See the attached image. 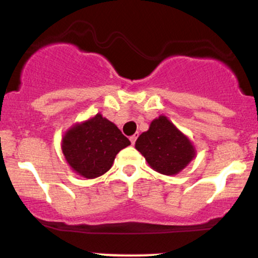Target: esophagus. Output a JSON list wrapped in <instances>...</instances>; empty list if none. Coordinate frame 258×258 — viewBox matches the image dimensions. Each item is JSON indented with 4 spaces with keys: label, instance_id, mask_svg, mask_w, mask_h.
Instances as JSON below:
<instances>
[{
    "label": "esophagus",
    "instance_id": "obj_1",
    "mask_svg": "<svg viewBox=\"0 0 258 258\" xmlns=\"http://www.w3.org/2000/svg\"><path fill=\"white\" fill-rule=\"evenodd\" d=\"M137 138H138V133H135V135H133V136H131V137H130V141H131L132 146H133V144L136 143V141H137Z\"/></svg>",
    "mask_w": 258,
    "mask_h": 258
}]
</instances>
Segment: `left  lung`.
I'll return each mask as SVG.
<instances>
[{
  "label": "left lung",
  "instance_id": "1",
  "mask_svg": "<svg viewBox=\"0 0 258 258\" xmlns=\"http://www.w3.org/2000/svg\"><path fill=\"white\" fill-rule=\"evenodd\" d=\"M136 149L156 172L172 176L195 158V148L186 136L164 115L153 120L149 130L136 141Z\"/></svg>",
  "mask_w": 258,
  "mask_h": 258
}]
</instances>
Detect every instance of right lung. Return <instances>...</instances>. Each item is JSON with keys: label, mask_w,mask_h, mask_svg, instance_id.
<instances>
[{"label": "right lung", "mask_w": 258, "mask_h": 258, "mask_svg": "<svg viewBox=\"0 0 258 258\" xmlns=\"http://www.w3.org/2000/svg\"><path fill=\"white\" fill-rule=\"evenodd\" d=\"M130 144L115 123L97 114L65 132L61 152L73 171L92 179L110 170L116 154Z\"/></svg>", "instance_id": "1"}]
</instances>
